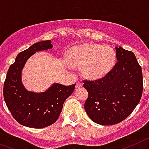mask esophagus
Masks as SVG:
<instances>
[{
	"mask_svg": "<svg viewBox=\"0 0 149 149\" xmlns=\"http://www.w3.org/2000/svg\"><path fill=\"white\" fill-rule=\"evenodd\" d=\"M81 87H82V82H77V83H76V88H81Z\"/></svg>",
	"mask_w": 149,
	"mask_h": 149,
	"instance_id": "obj_1",
	"label": "esophagus"
}]
</instances>
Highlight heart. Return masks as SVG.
I'll return each instance as SVG.
<instances>
[{
    "label": "heart",
    "instance_id": "obj_1",
    "mask_svg": "<svg viewBox=\"0 0 149 149\" xmlns=\"http://www.w3.org/2000/svg\"><path fill=\"white\" fill-rule=\"evenodd\" d=\"M67 58L70 64L82 67V76L90 80L103 78L112 71L117 61L112 47L89 43L71 48Z\"/></svg>",
    "mask_w": 149,
    "mask_h": 149
}]
</instances>
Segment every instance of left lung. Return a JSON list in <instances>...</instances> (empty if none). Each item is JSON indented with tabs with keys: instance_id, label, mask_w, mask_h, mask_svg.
<instances>
[{
	"instance_id": "8db88e82",
	"label": "left lung",
	"mask_w": 149,
	"mask_h": 149,
	"mask_svg": "<svg viewBox=\"0 0 149 149\" xmlns=\"http://www.w3.org/2000/svg\"><path fill=\"white\" fill-rule=\"evenodd\" d=\"M117 63L110 73L95 81L85 80L88 97L85 110L94 122L112 125L134 111L143 94L142 68L132 52L116 47Z\"/></svg>"
}]
</instances>
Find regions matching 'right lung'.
<instances>
[{"label": "right lung", "instance_id": "right-lung-1", "mask_svg": "<svg viewBox=\"0 0 149 149\" xmlns=\"http://www.w3.org/2000/svg\"><path fill=\"white\" fill-rule=\"evenodd\" d=\"M51 40L36 42L19 53L10 65L3 85V98L13 117L23 126L43 128L58 120L64 101L73 94L75 85L54 83L46 91L27 90L22 82V71L30 57L37 52L52 49Z\"/></svg>", "mask_w": 149, "mask_h": 149}]
</instances>
